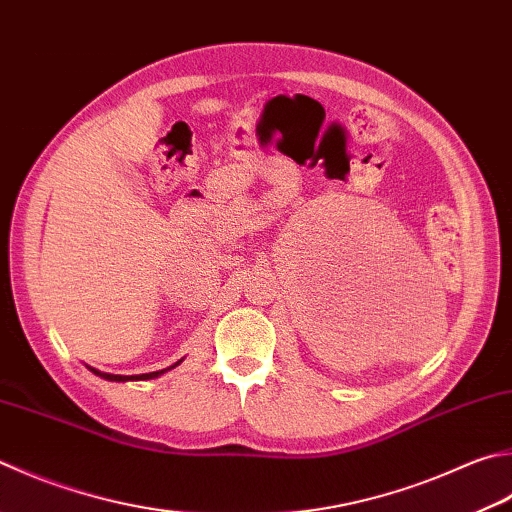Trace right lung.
Returning <instances> with one entry per match:
<instances>
[{
  "mask_svg": "<svg viewBox=\"0 0 512 512\" xmlns=\"http://www.w3.org/2000/svg\"><path fill=\"white\" fill-rule=\"evenodd\" d=\"M182 363V359L178 361V363H173L171 368H176V365H180ZM171 368H165V370H158V372H149V374H133V376H122V374H106V372H98V370H93V368H89L93 374H98V376H102V379H106V381H147V379H156V376H160V374H165L167 370H171Z\"/></svg>",
  "mask_w": 512,
  "mask_h": 512,
  "instance_id": "obj_1",
  "label": "right lung"
}]
</instances>
